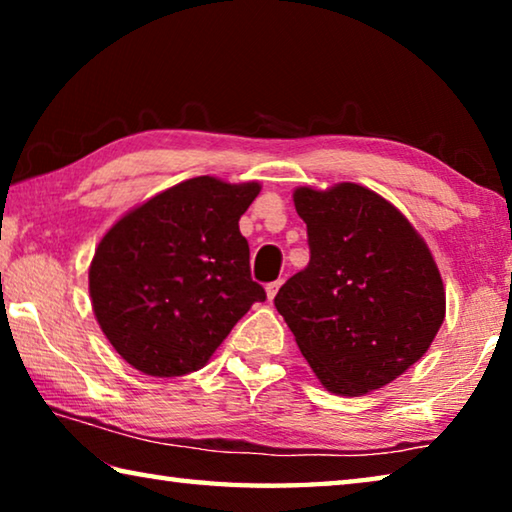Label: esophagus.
I'll use <instances>...</instances> for the list:
<instances>
[{
	"mask_svg": "<svg viewBox=\"0 0 512 512\" xmlns=\"http://www.w3.org/2000/svg\"><path fill=\"white\" fill-rule=\"evenodd\" d=\"M280 287H282V280H275V282H268V284H266V296H268V300H273V298L277 296V291H280Z\"/></svg>",
	"mask_w": 512,
	"mask_h": 512,
	"instance_id": "1",
	"label": "esophagus"
}]
</instances>
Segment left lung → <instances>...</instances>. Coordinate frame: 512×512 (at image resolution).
<instances>
[{"instance_id":"left-lung-1","label":"left lung","mask_w":512,"mask_h":512,"mask_svg":"<svg viewBox=\"0 0 512 512\" xmlns=\"http://www.w3.org/2000/svg\"><path fill=\"white\" fill-rule=\"evenodd\" d=\"M309 264L275 296L302 357L327 391L357 397L411 368L445 320V289L427 244L370 189L293 192Z\"/></svg>"}]
</instances>
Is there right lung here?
<instances>
[{
    "label": "right lung",
    "instance_id": "obj_1",
    "mask_svg": "<svg viewBox=\"0 0 512 512\" xmlns=\"http://www.w3.org/2000/svg\"><path fill=\"white\" fill-rule=\"evenodd\" d=\"M257 183L198 176L119 219L90 264V298L121 359L151 377L203 368L266 291L250 277L241 214Z\"/></svg>",
    "mask_w": 512,
    "mask_h": 512
}]
</instances>
